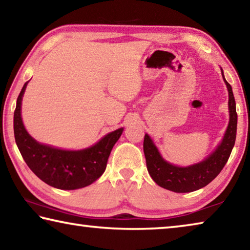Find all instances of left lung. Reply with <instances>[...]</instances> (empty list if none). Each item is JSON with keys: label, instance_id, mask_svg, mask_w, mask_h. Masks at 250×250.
<instances>
[{"label": "left lung", "instance_id": "left-lung-1", "mask_svg": "<svg viewBox=\"0 0 250 250\" xmlns=\"http://www.w3.org/2000/svg\"><path fill=\"white\" fill-rule=\"evenodd\" d=\"M222 75L228 90V109L229 122L222 142L202 162L189 167H177L168 163L162 158L158 147L149 135H145L143 151H145L147 172L156 184L161 188L175 193H188L204 188L216 177L227 163L236 140L237 112L236 103L231 86Z\"/></svg>", "mask_w": 250, "mask_h": 250}]
</instances>
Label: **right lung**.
Returning <instances> with one entry per match:
<instances>
[{
	"mask_svg": "<svg viewBox=\"0 0 250 250\" xmlns=\"http://www.w3.org/2000/svg\"><path fill=\"white\" fill-rule=\"evenodd\" d=\"M28 82L24 83L14 111V137L28 167L37 177L59 189H77L90 185L103 175L113 146L124 128L112 131L90 147L83 150H62L42 145L25 129L21 105Z\"/></svg>",
	"mask_w": 250,
	"mask_h": 250,
	"instance_id": "1",
	"label": "right lung"
}]
</instances>
